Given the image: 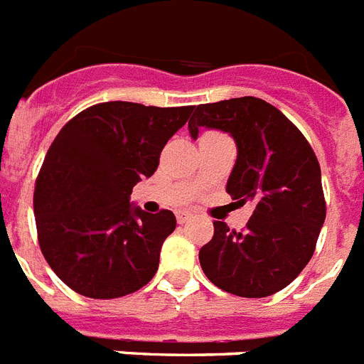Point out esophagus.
<instances>
[{
  "instance_id": "obj_1",
  "label": "esophagus",
  "mask_w": 364,
  "mask_h": 364,
  "mask_svg": "<svg viewBox=\"0 0 364 364\" xmlns=\"http://www.w3.org/2000/svg\"><path fill=\"white\" fill-rule=\"evenodd\" d=\"M190 218H191L190 212H184V210L176 212V222H178L180 225H184V223L188 222V220H190Z\"/></svg>"
}]
</instances>
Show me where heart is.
Wrapping results in <instances>:
<instances>
[{
	"label": "heart",
	"mask_w": 364,
	"mask_h": 364,
	"mask_svg": "<svg viewBox=\"0 0 364 364\" xmlns=\"http://www.w3.org/2000/svg\"><path fill=\"white\" fill-rule=\"evenodd\" d=\"M206 135H222V133H216V132H206V133H203V136H206Z\"/></svg>",
	"instance_id": "1"
}]
</instances>
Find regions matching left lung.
<instances>
[{
	"label": "left lung",
	"instance_id": "obj_1",
	"mask_svg": "<svg viewBox=\"0 0 364 364\" xmlns=\"http://www.w3.org/2000/svg\"><path fill=\"white\" fill-rule=\"evenodd\" d=\"M188 127L193 139L199 127L231 133L238 156L228 193L254 205L242 231L214 222V237L199 250L203 272L238 297L274 295L312 259L327 214L310 142L276 107L250 95L199 105Z\"/></svg>",
	"mask_w": 364,
	"mask_h": 364
}]
</instances>
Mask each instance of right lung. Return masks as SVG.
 <instances>
[{
  "instance_id": "obj_1",
  "label": "right lung",
  "mask_w": 364,
  "mask_h": 364,
  "mask_svg": "<svg viewBox=\"0 0 364 364\" xmlns=\"http://www.w3.org/2000/svg\"><path fill=\"white\" fill-rule=\"evenodd\" d=\"M191 110L97 103L73 116L52 141L35 180V225L46 263L73 291L116 299L154 278L176 218L133 208L129 196L156 173L161 150Z\"/></svg>"
}]
</instances>
